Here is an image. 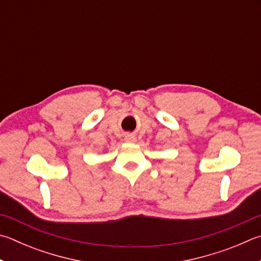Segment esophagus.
Listing matches in <instances>:
<instances>
[{"label": "esophagus", "mask_w": 261, "mask_h": 261, "mask_svg": "<svg viewBox=\"0 0 261 261\" xmlns=\"http://www.w3.org/2000/svg\"><path fill=\"white\" fill-rule=\"evenodd\" d=\"M125 141H127V143H134V141H136V137L132 135H127L125 137Z\"/></svg>", "instance_id": "1"}]
</instances>
